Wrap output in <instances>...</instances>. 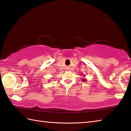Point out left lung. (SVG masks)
Returning <instances> with one entry per match:
<instances>
[{
	"instance_id": "8db88e82",
	"label": "left lung",
	"mask_w": 131,
	"mask_h": 131,
	"mask_svg": "<svg viewBox=\"0 0 131 131\" xmlns=\"http://www.w3.org/2000/svg\"><path fill=\"white\" fill-rule=\"evenodd\" d=\"M82 81H83V82H85V81H86V80H85V79H83V80H82Z\"/></svg>"
}]
</instances>
